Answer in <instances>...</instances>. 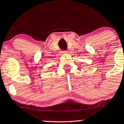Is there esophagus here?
Listing matches in <instances>:
<instances>
[{
	"instance_id": "esophagus-1",
	"label": "esophagus",
	"mask_w": 124,
	"mask_h": 124,
	"mask_svg": "<svg viewBox=\"0 0 124 124\" xmlns=\"http://www.w3.org/2000/svg\"><path fill=\"white\" fill-rule=\"evenodd\" d=\"M61 53L64 54V53H67V50H62V52H61Z\"/></svg>"
}]
</instances>
